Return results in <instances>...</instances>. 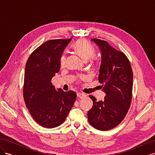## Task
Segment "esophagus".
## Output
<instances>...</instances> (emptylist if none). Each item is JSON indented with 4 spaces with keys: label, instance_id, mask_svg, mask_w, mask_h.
<instances>
[{
    "label": "esophagus",
    "instance_id": "34e87169",
    "mask_svg": "<svg viewBox=\"0 0 155 155\" xmlns=\"http://www.w3.org/2000/svg\"><path fill=\"white\" fill-rule=\"evenodd\" d=\"M77 96L78 97H80V98H84V97H86L87 95L85 94H83V93H81V92H78L77 93Z\"/></svg>",
    "mask_w": 155,
    "mask_h": 155
}]
</instances>
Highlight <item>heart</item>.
<instances>
[{
  "label": "heart",
  "instance_id": "1",
  "mask_svg": "<svg viewBox=\"0 0 155 155\" xmlns=\"http://www.w3.org/2000/svg\"><path fill=\"white\" fill-rule=\"evenodd\" d=\"M72 49L76 54H77L84 61L92 58L95 55V50L92 46L84 39L78 40L73 45ZM65 63L64 55H62L60 58L61 66H63Z\"/></svg>",
  "mask_w": 155,
  "mask_h": 155
}]
</instances>
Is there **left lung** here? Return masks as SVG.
<instances>
[{
  "label": "left lung",
  "mask_w": 155,
  "mask_h": 155,
  "mask_svg": "<svg viewBox=\"0 0 155 155\" xmlns=\"http://www.w3.org/2000/svg\"><path fill=\"white\" fill-rule=\"evenodd\" d=\"M100 50L101 63L99 81L105 93L104 100L97 101L90 95L93 106L88 111V120L94 127L107 130L124 120L132 99L133 74L124 53L114 49L105 41L92 39Z\"/></svg>",
  "instance_id": "obj_1"
}]
</instances>
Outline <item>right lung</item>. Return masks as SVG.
<instances>
[{"label":"right lung","mask_w":155,"mask_h":155,"mask_svg":"<svg viewBox=\"0 0 155 155\" xmlns=\"http://www.w3.org/2000/svg\"><path fill=\"white\" fill-rule=\"evenodd\" d=\"M70 41L45 42L33 51L25 66V104L36 122L46 128H54L63 123L76 101V92L56 90L51 82L59 71L60 58Z\"/></svg>","instance_id":"add662e5"}]
</instances>
